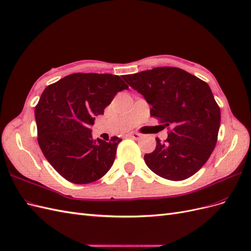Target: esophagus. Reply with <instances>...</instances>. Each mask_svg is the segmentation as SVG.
<instances>
[{"label":"esophagus","mask_w":251,"mask_h":251,"mask_svg":"<svg viewBox=\"0 0 251 251\" xmlns=\"http://www.w3.org/2000/svg\"><path fill=\"white\" fill-rule=\"evenodd\" d=\"M127 137H130V138H133V139H135V140H138V139H140L142 136H141V134H139V133H130V134H127L126 135Z\"/></svg>","instance_id":"1"}]
</instances>
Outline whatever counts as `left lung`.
<instances>
[{
  "label": "left lung",
  "instance_id": "obj_1",
  "mask_svg": "<svg viewBox=\"0 0 251 251\" xmlns=\"http://www.w3.org/2000/svg\"><path fill=\"white\" fill-rule=\"evenodd\" d=\"M151 105V116L168 126V139L144 155L148 168L172 181L192 177L206 163L217 140L221 112L206 82L176 67L125 75Z\"/></svg>",
  "mask_w": 251,
  "mask_h": 251
}]
</instances>
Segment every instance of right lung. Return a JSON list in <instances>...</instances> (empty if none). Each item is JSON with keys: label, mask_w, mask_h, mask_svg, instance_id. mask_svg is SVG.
<instances>
[{"label": "right lung", "mask_w": 251, "mask_h": 251, "mask_svg": "<svg viewBox=\"0 0 251 251\" xmlns=\"http://www.w3.org/2000/svg\"><path fill=\"white\" fill-rule=\"evenodd\" d=\"M128 86L118 75L73 73L51 83L35 105L37 142L60 176L75 184L103 177L121 139L93 140L89 126Z\"/></svg>", "instance_id": "right-lung-1"}]
</instances>
